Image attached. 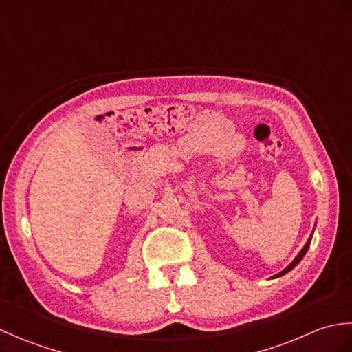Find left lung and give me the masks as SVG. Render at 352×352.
<instances>
[{"mask_svg":"<svg viewBox=\"0 0 352 352\" xmlns=\"http://www.w3.org/2000/svg\"><path fill=\"white\" fill-rule=\"evenodd\" d=\"M310 242H311V236L309 237V241L305 242V245H304V248L300 251V254H298V256L295 257V260L292 261V263L286 267V269H283V271L280 272V274H276V275H274V278H276V276H281V275H284V274H287L289 271H292V269H294L298 263H300V261L302 260V257L305 256V252H307V250H309V246H310Z\"/></svg>","mask_w":352,"mask_h":352,"instance_id":"8db88e82","label":"left lung"}]
</instances>
